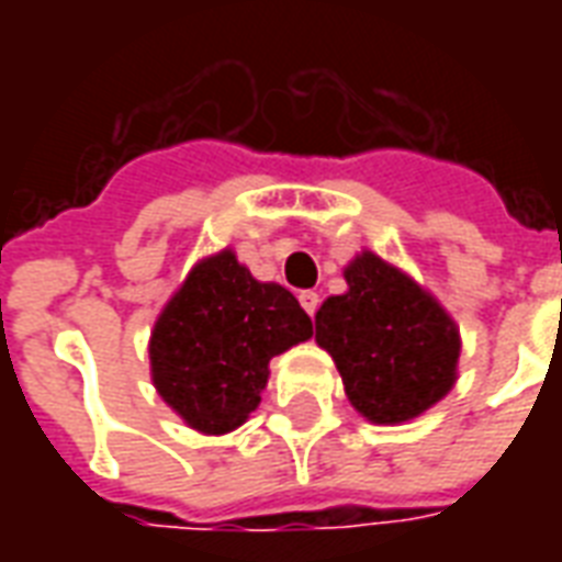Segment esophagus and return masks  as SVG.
Instances as JSON below:
<instances>
[{
    "label": "esophagus",
    "mask_w": 562,
    "mask_h": 562,
    "mask_svg": "<svg viewBox=\"0 0 562 562\" xmlns=\"http://www.w3.org/2000/svg\"><path fill=\"white\" fill-rule=\"evenodd\" d=\"M318 301H322V297H318L316 292H301V306H304L310 316H316Z\"/></svg>",
    "instance_id": "esophagus-1"
}]
</instances>
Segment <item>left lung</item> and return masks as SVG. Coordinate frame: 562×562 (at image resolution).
<instances>
[{
  "mask_svg": "<svg viewBox=\"0 0 562 562\" xmlns=\"http://www.w3.org/2000/svg\"><path fill=\"white\" fill-rule=\"evenodd\" d=\"M342 277L346 292L318 306L316 342L355 413L385 427L413 422L454 389L460 328L424 285L370 249Z\"/></svg>",
  "mask_w": 562,
  "mask_h": 562,
  "instance_id": "left-lung-1",
  "label": "left lung"
}]
</instances>
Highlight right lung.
Returning a JSON list of instances; mask_svg holds the SVG:
<instances>
[{"mask_svg":"<svg viewBox=\"0 0 562 562\" xmlns=\"http://www.w3.org/2000/svg\"><path fill=\"white\" fill-rule=\"evenodd\" d=\"M313 337V322L280 282L256 280L232 246L192 265L149 330V379L204 436L237 430L268 389L270 358Z\"/></svg>","mask_w":562,"mask_h":562,"instance_id":"add662e5","label":"right lung"}]
</instances>
